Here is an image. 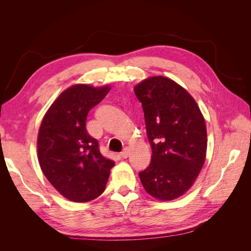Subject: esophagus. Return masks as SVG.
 I'll return each instance as SVG.
<instances>
[{
	"instance_id": "obj_1",
	"label": "esophagus",
	"mask_w": 251,
	"mask_h": 251,
	"mask_svg": "<svg viewBox=\"0 0 251 251\" xmlns=\"http://www.w3.org/2000/svg\"><path fill=\"white\" fill-rule=\"evenodd\" d=\"M128 155H130V150H128L127 148L124 149V151H121V153H120V156H121V157H123L124 159L127 158V157H128Z\"/></svg>"
}]
</instances>
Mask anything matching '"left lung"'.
Wrapping results in <instances>:
<instances>
[{
	"label": "left lung",
	"mask_w": 251,
	"mask_h": 251,
	"mask_svg": "<svg viewBox=\"0 0 251 251\" xmlns=\"http://www.w3.org/2000/svg\"><path fill=\"white\" fill-rule=\"evenodd\" d=\"M142 104L151 160L139 173L144 189L159 200L183 195L198 177L207 148L202 113L185 89L163 76L134 88Z\"/></svg>",
	"instance_id": "1"
}]
</instances>
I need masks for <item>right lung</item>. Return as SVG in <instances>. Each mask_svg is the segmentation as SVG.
Instances as JSON below:
<instances>
[{"label":"right lung","instance_id":"right-lung-1","mask_svg":"<svg viewBox=\"0 0 251 251\" xmlns=\"http://www.w3.org/2000/svg\"><path fill=\"white\" fill-rule=\"evenodd\" d=\"M109 87L75 85L60 94L45 114L37 137L41 169L60 195L73 202L100 196L114 161L86 128L89 111L109 93Z\"/></svg>","mask_w":251,"mask_h":251}]
</instances>
